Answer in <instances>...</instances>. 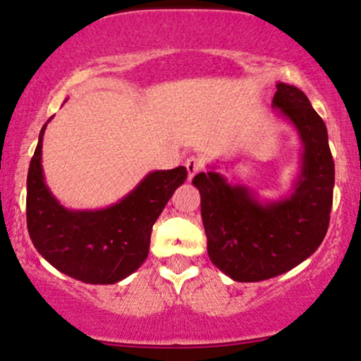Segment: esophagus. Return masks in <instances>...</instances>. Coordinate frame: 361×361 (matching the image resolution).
Returning <instances> with one entry per match:
<instances>
[{
  "mask_svg": "<svg viewBox=\"0 0 361 361\" xmlns=\"http://www.w3.org/2000/svg\"><path fill=\"white\" fill-rule=\"evenodd\" d=\"M185 168L186 171H188V180H192V178L197 175L202 168H204V161H202L198 156H190L186 157Z\"/></svg>",
  "mask_w": 361,
  "mask_h": 361,
  "instance_id": "obj_1",
  "label": "esophagus"
}]
</instances>
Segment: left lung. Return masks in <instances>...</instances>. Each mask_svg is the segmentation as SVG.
I'll return each mask as SVG.
<instances>
[{"instance_id": "8db88e82", "label": "left lung", "mask_w": 361, "mask_h": 361, "mask_svg": "<svg viewBox=\"0 0 361 361\" xmlns=\"http://www.w3.org/2000/svg\"><path fill=\"white\" fill-rule=\"evenodd\" d=\"M273 106L293 123L304 146L290 197L263 204L246 186L229 185L215 171L193 178L209 258L235 281H261L292 270L321 246L329 227L334 161L324 120L304 91L285 82H276Z\"/></svg>"}]
</instances>
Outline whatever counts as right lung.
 <instances>
[{
  "mask_svg": "<svg viewBox=\"0 0 361 361\" xmlns=\"http://www.w3.org/2000/svg\"><path fill=\"white\" fill-rule=\"evenodd\" d=\"M49 122V120H47ZM27 176V227L37 251L54 268L85 283H117L147 258L151 231L186 168L152 171L118 204L102 210H68L44 181L42 137Z\"/></svg>",
  "mask_w": 361,
  "mask_h": 361,
  "instance_id": "add662e5",
  "label": "right lung"
}]
</instances>
